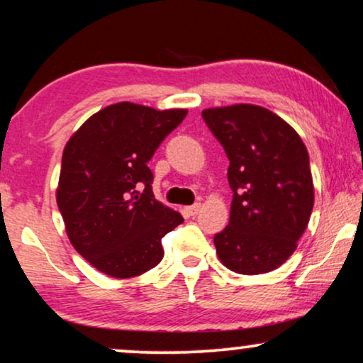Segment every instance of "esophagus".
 Listing matches in <instances>:
<instances>
[{"label":"esophagus","mask_w":363,"mask_h":363,"mask_svg":"<svg viewBox=\"0 0 363 363\" xmlns=\"http://www.w3.org/2000/svg\"><path fill=\"white\" fill-rule=\"evenodd\" d=\"M200 210H201V205H200V203H195V205L188 206V208H186V211H188V213H190L191 216L199 215V211H200Z\"/></svg>","instance_id":"34e87169"}]
</instances>
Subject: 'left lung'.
Instances as JSON below:
<instances>
[{
  "label": "left lung",
  "instance_id": "obj_1",
  "mask_svg": "<svg viewBox=\"0 0 363 363\" xmlns=\"http://www.w3.org/2000/svg\"><path fill=\"white\" fill-rule=\"evenodd\" d=\"M227 153L233 191L228 227L213 237L230 270L258 275L275 270L307 228L313 182L302 138L275 113L255 105L201 111Z\"/></svg>",
  "mask_w": 363,
  "mask_h": 363
}]
</instances>
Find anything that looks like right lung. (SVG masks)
I'll use <instances>...</instances> for the list:
<instances>
[{"label": "right lung", "mask_w": 363, "mask_h": 363, "mask_svg": "<svg viewBox=\"0 0 363 363\" xmlns=\"http://www.w3.org/2000/svg\"><path fill=\"white\" fill-rule=\"evenodd\" d=\"M185 116L116 103L89 116L65 147L58 208L74 250L103 274L130 279L157 267L162 238L183 222L155 200L148 162Z\"/></svg>", "instance_id": "add662e5"}]
</instances>
